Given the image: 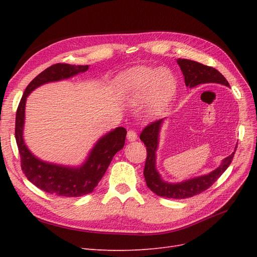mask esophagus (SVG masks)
Listing matches in <instances>:
<instances>
[{
  "label": "esophagus",
  "mask_w": 257,
  "mask_h": 257,
  "mask_svg": "<svg viewBox=\"0 0 257 257\" xmlns=\"http://www.w3.org/2000/svg\"><path fill=\"white\" fill-rule=\"evenodd\" d=\"M126 138H127L128 142H135L136 139H137L136 132H134V131H128V132H127V135H126Z\"/></svg>",
  "instance_id": "esophagus-1"
}]
</instances>
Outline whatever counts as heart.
<instances>
[{"mask_svg": "<svg viewBox=\"0 0 257 257\" xmlns=\"http://www.w3.org/2000/svg\"><path fill=\"white\" fill-rule=\"evenodd\" d=\"M119 87L131 102H147L148 110L157 114L164 109L175 91V79L169 69L138 66L121 75Z\"/></svg>", "mask_w": 257, "mask_h": 257, "instance_id": "heart-1", "label": "heart"}]
</instances>
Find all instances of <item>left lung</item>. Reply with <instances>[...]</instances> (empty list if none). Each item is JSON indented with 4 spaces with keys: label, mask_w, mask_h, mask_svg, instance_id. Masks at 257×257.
Returning a JSON list of instances; mask_svg holds the SVG:
<instances>
[{
    "label": "left lung",
    "mask_w": 257,
    "mask_h": 257,
    "mask_svg": "<svg viewBox=\"0 0 257 257\" xmlns=\"http://www.w3.org/2000/svg\"><path fill=\"white\" fill-rule=\"evenodd\" d=\"M177 63L180 66L181 72L184 76L186 87L194 88L196 85L205 83H219L229 87V83L225 79V77L211 66H207L188 59H178ZM163 122H164V119H160L149 124L141 134V141L144 142L147 147V160L144 169L147 186L159 196L175 199L192 197L206 191L228 168L236 150L228 155L227 158H225L222 161L221 165L212 170L211 173L177 183L167 182L163 180L157 169V150L159 147L160 132ZM235 149H237V147Z\"/></svg>",
    "instance_id": "8db88e82"
}]
</instances>
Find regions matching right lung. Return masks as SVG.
Returning a JSON list of instances; mask_svg holds the SVG:
<instances>
[{
	"mask_svg": "<svg viewBox=\"0 0 257 257\" xmlns=\"http://www.w3.org/2000/svg\"><path fill=\"white\" fill-rule=\"evenodd\" d=\"M89 65L59 63L46 68L29 83L17 109L15 136L20 153L21 168L30 182L52 195L79 197L93 192L103 178L114 154L125 143L126 130L116 127L100 137L80 166H65L45 162L31 152L23 139L27 97L41 85L64 80L79 73L87 72Z\"/></svg>",
	"mask_w": 257,
	"mask_h": 257,
	"instance_id": "right-lung-1",
	"label": "right lung"
}]
</instances>
